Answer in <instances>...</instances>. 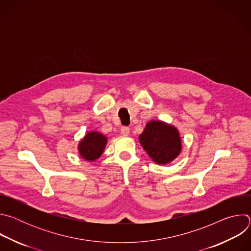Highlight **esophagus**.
Wrapping results in <instances>:
<instances>
[{
	"label": "esophagus",
	"mask_w": 251,
	"mask_h": 251,
	"mask_svg": "<svg viewBox=\"0 0 251 251\" xmlns=\"http://www.w3.org/2000/svg\"><path fill=\"white\" fill-rule=\"evenodd\" d=\"M120 133H121L123 136H128V135H129V133H130V129H129V127H126V126L121 127V129H120Z\"/></svg>",
	"instance_id": "1"
}]
</instances>
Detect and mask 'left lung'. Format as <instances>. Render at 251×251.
I'll use <instances>...</instances> for the list:
<instances>
[{"label":"left lung","instance_id":"obj_1","mask_svg":"<svg viewBox=\"0 0 251 251\" xmlns=\"http://www.w3.org/2000/svg\"><path fill=\"white\" fill-rule=\"evenodd\" d=\"M139 141L149 157L159 165L172 162L182 149L177 130L162 121H150L139 136Z\"/></svg>","mask_w":251,"mask_h":251}]
</instances>
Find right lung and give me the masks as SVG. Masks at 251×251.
I'll list each match as a JSON object with an SVG mask.
<instances>
[{
  "instance_id": "1",
  "label": "right lung",
  "mask_w": 251,
  "mask_h": 251,
  "mask_svg": "<svg viewBox=\"0 0 251 251\" xmlns=\"http://www.w3.org/2000/svg\"><path fill=\"white\" fill-rule=\"evenodd\" d=\"M106 143L107 139L102 134L93 131L89 132L79 143V154L87 161H94L102 155Z\"/></svg>"
}]
</instances>
